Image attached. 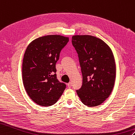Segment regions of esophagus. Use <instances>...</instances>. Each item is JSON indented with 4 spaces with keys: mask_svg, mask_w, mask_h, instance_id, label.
Here are the masks:
<instances>
[{
    "mask_svg": "<svg viewBox=\"0 0 135 135\" xmlns=\"http://www.w3.org/2000/svg\"><path fill=\"white\" fill-rule=\"evenodd\" d=\"M67 86H68V87H69V88H71V87H72V83L71 82L68 83V84H67Z\"/></svg>",
    "mask_w": 135,
    "mask_h": 135,
    "instance_id": "esophagus-1",
    "label": "esophagus"
}]
</instances>
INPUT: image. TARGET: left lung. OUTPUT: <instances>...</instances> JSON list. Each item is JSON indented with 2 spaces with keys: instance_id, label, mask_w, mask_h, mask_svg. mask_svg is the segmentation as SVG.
I'll use <instances>...</instances> for the list:
<instances>
[{
  "instance_id": "8db88e82",
  "label": "left lung",
  "mask_w": 135,
  "mask_h": 135,
  "mask_svg": "<svg viewBox=\"0 0 135 135\" xmlns=\"http://www.w3.org/2000/svg\"><path fill=\"white\" fill-rule=\"evenodd\" d=\"M82 71V86L76 90L84 105H101L110 95L115 79V64L109 46L102 40L89 35L74 36Z\"/></svg>"
}]
</instances>
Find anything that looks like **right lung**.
Returning <instances> with one entry per match:
<instances>
[{
	"instance_id": "add662e5",
	"label": "right lung",
	"mask_w": 135,
	"mask_h": 135,
	"mask_svg": "<svg viewBox=\"0 0 135 135\" xmlns=\"http://www.w3.org/2000/svg\"><path fill=\"white\" fill-rule=\"evenodd\" d=\"M68 41V37L49 35L34 40L27 47L22 63L23 83L37 105L55 104L66 88V84L57 79L56 63Z\"/></svg>"
}]
</instances>
